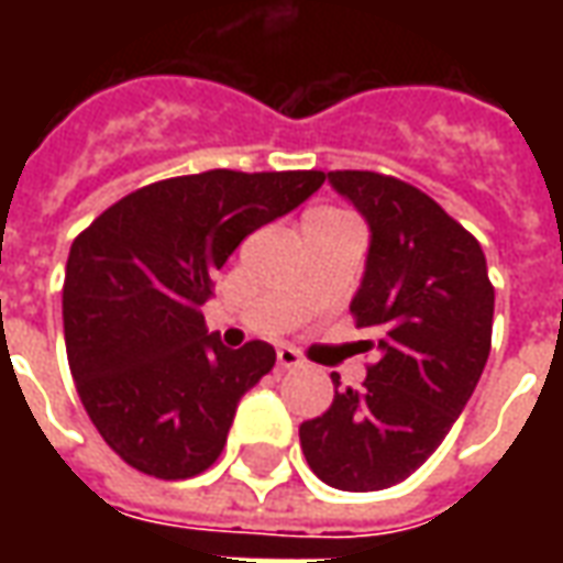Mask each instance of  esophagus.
Masks as SVG:
<instances>
[{"instance_id":"obj_1","label":"esophagus","mask_w":563,"mask_h":563,"mask_svg":"<svg viewBox=\"0 0 563 563\" xmlns=\"http://www.w3.org/2000/svg\"><path fill=\"white\" fill-rule=\"evenodd\" d=\"M277 365L301 367L305 365V358H301V353H298V350H292V346H280V350H277Z\"/></svg>"}]
</instances>
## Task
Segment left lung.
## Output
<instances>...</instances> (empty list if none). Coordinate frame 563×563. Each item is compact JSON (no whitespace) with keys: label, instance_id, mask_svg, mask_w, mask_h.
<instances>
[{"label":"left lung","instance_id":"left-lung-1","mask_svg":"<svg viewBox=\"0 0 563 563\" xmlns=\"http://www.w3.org/2000/svg\"><path fill=\"white\" fill-rule=\"evenodd\" d=\"M371 225L355 329L377 350L362 389H343L298 428L310 471L341 492H379L419 471L464 404L492 350L495 286L485 253L434 198L377 172H329Z\"/></svg>","mask_w":563,"mask_h":563}]
</instances>
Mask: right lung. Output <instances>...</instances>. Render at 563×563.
<instances>
[{"label": "right lung", "instance_id": "right-lung-1", "mask_svg": "<svg viewBox=\"0 0 563 563\" xmlns=\"http://www.w3.org/2000/svg\"><path fill=\"white\" fill-rule=\"evenodd\" d=\"M325 172L184 174L141 186L75 238L63 329L80 404L129 467L189 479L220 459L244 391L277 353L225 350L201 307L246 234L298 208Z\"/></svg>", "mask_w": 563, "mask_h": 563}]
</instances>
